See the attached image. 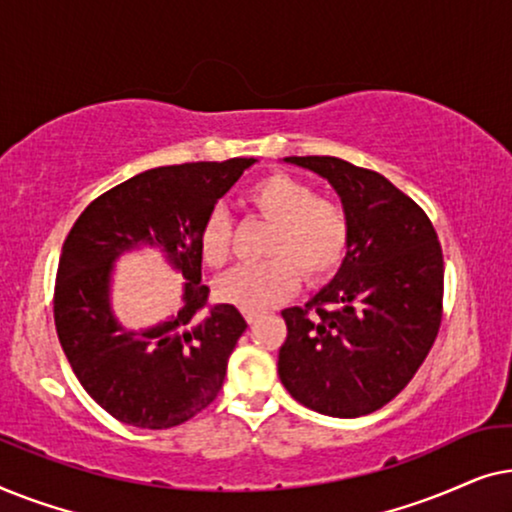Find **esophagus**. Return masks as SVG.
Instances as JSON below:
<instances>
[{"mask_svg": "<svg viewBox=\"0 0 512 512\" xmlns=\"http://www.w3.org/2000/svg\"><path fill=\"white\" fill-rule=\"evenodd\" d=\"M258 317H261V312H256V310H247V312H244V319H247L249 324H256Z\"/></svg>", "mask_w": 512, "mask_h": 512, "instance_id": "obj_1", "label": "esophagus"}]
</instances>
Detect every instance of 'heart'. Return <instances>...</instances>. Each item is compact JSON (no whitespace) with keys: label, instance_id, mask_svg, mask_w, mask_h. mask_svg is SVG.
<instances>
[{"label":"heart","instance_id":"obj_1","mask_svg":"<svg viewBox=\"0 0 512 512\" xmlns=\"http://www.w3.org/2000/svg\"><path fill=\"white\" fill-rule=\"evenodd\" d=\"M247 202L275 223L263 263L237 265L216 282V296L242 310H263L293 293L300 272L321 279L338 268L349 242V221L342 205L317 193L303 181L270 174L247 191ZM202 261L212 268L226 265L230 256V221L223 209H212L202 221Z\"/></svg>","mask_w":512,"mask_h":512}]
</instances>
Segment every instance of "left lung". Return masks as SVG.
I'll list each match as a JSON object with an SVG mask.
<instances>
[{"label": "left lung", "mask_w": 512, "mask_h": 512, "mask_svg": "<svg viewBox=\"0 0 512 512\" xmlns=\"http://www.w3.org/2000/svg\"><path fill=\"white\" fill-rule=\"evenodd\" d=\"M284 163L333 186L347 214L349 242L335 277L305 310L282 312L279 380L321 415H368L412 380L438 335V235L429 216L382 174L333 156H291Z\"/></svg>", "instance_id": "8db88e82"}]
</instances>
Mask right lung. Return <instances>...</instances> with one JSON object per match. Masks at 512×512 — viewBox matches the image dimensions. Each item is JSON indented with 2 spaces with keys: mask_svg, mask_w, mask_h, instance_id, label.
I'll use <instances>...</instances> for the list:
<instances>
[{
  "mask_svg": "<svg viewBox=\"0 0 512 512\" xmlns=\"http://www.w3.org/2000/svg\"><path fill=\"white\" fill-rule=\"evenodd\" d=\"M256 158L146 170L90 202L69 230L55 282V328L90 398L118 422L170 429L219 396L247 328L235 305L205 310L202 221ZM153 248L187 282L177 313L130 329L113 312V268Z\"/></svg>",
  "mask_w": 512,
  "mask_h": 512,
  "instance_id": "obj_1",
  "label": "right lung"
}]
</instances>
